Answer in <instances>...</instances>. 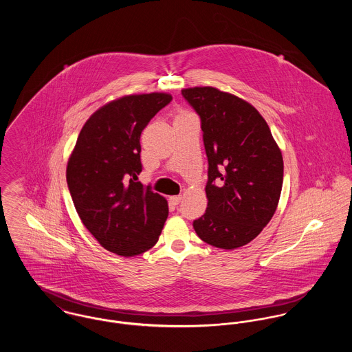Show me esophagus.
I'll list each match as a JSON object with an SVG mask.
<instances>
[{
  "instance_id": "obj_1",
  "label": "esophagus",
  "mask_w": 352,
  "mask_h": 352,
  "mask_svg": "<svg viewBox=\"0 0 352 352\" xmlns=\"http://www.w3.org/2000/svg\"><path fill=\"white\" fill-rule=\"evenodd\" d=\"M182 199H183V197H182V195H176V197H170V198H169V201H170L172 204H175V206H176V204H179V203L182 201Z\"/></svg>"
}]
</instances>
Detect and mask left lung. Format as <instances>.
I'll return each instance as SVG.
<instances>
[{"label":"left lung","mask_w":352,"mask_h":352,"mask_svg":"<svg viewBox=\"0 0 352 352\" xmlns=\"http://www.w3.org/2000/svg\"><path fill=\"white\" fill-rule=\"evenodd\" d=\"M201 118L208 161L207 208L194 221L204 243L236 250L271 221L283 184V158L258 111L211 87L183 89Z\"/></svg>","instance_id":"obj_1"}]
</instances>
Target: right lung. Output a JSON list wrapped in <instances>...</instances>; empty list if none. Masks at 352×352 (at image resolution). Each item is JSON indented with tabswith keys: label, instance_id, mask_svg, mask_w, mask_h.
<instances>
[{
	"label": "right lung",
	"instance_id": "right-lung-1",
	"mask_svg": "<svg viewBox=\"0 0 352 352\" xmlns=\"http://www.w3.org/2000/svg\"><path fill=\"white\" fill-rule=\"evenodd\" d=\"M168 94L130 95L99 108L84 124L66 168V182L84 226L107 251L130 257L151 250L168 203L138 180L141 133L168 105Z\"/></svg>",
	"mask_w": 352,
	"mask_h": 352
}]
</instances>
